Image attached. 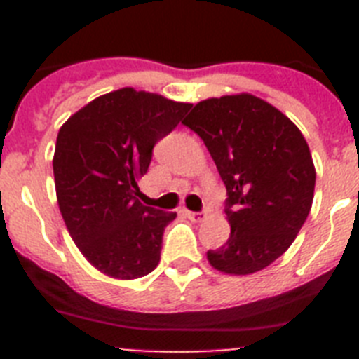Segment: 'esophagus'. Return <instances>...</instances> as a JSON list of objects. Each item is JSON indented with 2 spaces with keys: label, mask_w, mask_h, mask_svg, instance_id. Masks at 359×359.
<instances>
[{
  "label": "esophagus",
  "mask_w": 359,
  "mask_h": 359,
  "mask_svg": "<svg viewBox=\"0 0 359 359\" xmlns=\"http://www.w3.org/2000/svg\"><path fill=\"white\" fill-rule=\"evenodd\" d=\"M183 214H185V217H189L190 221H194V223H203V221L207 219V215H205V214H199V212L185 210V212H183Z\"/></svg>",
  "instance_id": "esophagus-1"
}]
</instances>
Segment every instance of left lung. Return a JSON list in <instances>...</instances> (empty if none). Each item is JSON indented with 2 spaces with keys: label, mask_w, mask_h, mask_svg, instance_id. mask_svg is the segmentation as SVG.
<instances>
[{
  "label": "left lung",
  "mask_w": 359,
  "mask_h": 359,
  "mask_svg": "<svg viewBox=\"0 0 359 359\" xmlns=\"http://www.w3.org/2000/svg\"><path fill=\"white\" fill-rule=\"evenodd\" d=\"M201 136L226 185L230 237L207 252L226 275H252L286 252L306 223L316 170L300 129L252 93L201 100L183 120Z\"/></svg>",
  "instance_id": "1"
}]
</instances>
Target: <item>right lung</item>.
Returning <instances> with one entry per match:
<instances>
[{
	"instance_id": "obj_1",
	"label": "right lung",
	"mask_w": 359,
	"mask_h": 359,
	"mask_svg": "<svg viewBox=\"0 0 359 359\" xmlns=\"http://www.w3.org/2000/svg\"><path fill=\"white\" fill-rule=\"evenodd\" d=\"M190 107L120 88L86 104L59 129L53 152L59 210L73 243L100 273L135 280L160 262L161 236L176 212L145 207L138 182L154 144Z\"/></svg>"
}]
</instances>
